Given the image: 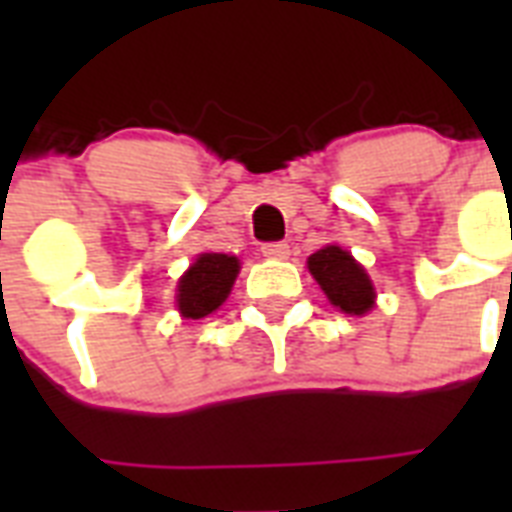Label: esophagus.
Here are the masks:
<instances>
[{
	"instance_id": "1",
	"label": "esophagus",
	"mask_w": 512,
	"mask_h": 512,
	"mask_svg": "<svg viewBox=\"0 0 512 512\" xmlns=\"http://www.w3.org/2000/svg\"><path fill=\"white\" fill-rule=\"evenodd\" d=\"M260 252L268 260H284V257H289V244H284V241H268V244H263Z\"/></svg>"
}]
</instances>
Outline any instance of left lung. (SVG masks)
Segmentation results:
<instances>
[{
  "instance_id": "8db88e82",
  "label": "left lung",
  "mask_w": 512,
  "mask_h": 512,
  "mask_svg": "<svg viewBox=\"0 0 512 512\" xmlns=\"http://www.w3.org/2000/svg\"><path fill=\"white\" fill-rule=\"evenodd\" d=\"M313 279L319 281L329 303L337 305L340 311L361 316L374 305L372 281L366 276L361 265L350 257V252L340 247H324L308 257Z\"/></svg>"
}]
</instances>
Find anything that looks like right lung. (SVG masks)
<instances>
[{"label": "right lung", "instance_id": "right-lung-1", "mask_svg": "<svg viewBox=\"0 0 512 512\" xmlns=\"http://www.w3.org/2000/svg\"><path fill=\"white\" fill-rule=\"evenodd\" d=\"M239 273V260L207 252L185 271L177 284V308L185 319H204L225 303Z\"/></svg>", "mask_w": 512, "mask_h": 512}]
</instances>
